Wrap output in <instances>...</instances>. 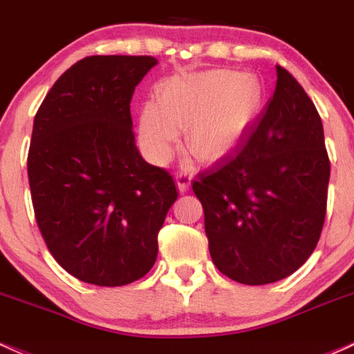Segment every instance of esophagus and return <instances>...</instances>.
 I'll return each instance as SVG.
<instances>
[{"label":"esophagus","mask_w":354,"mask_h":354,"mask_svg":"<svg viewBox=\"0 0 354 354\" xmlns=\"http://www.w3.org/2000/svg\"><path fill=\"white\" fill-rule=\"evenodd\" d=\"M176 183L178 189H180L181 193H186L188 192L189 185H192V176H189L186 171H180V173H176Z\"/></svg>","instance_id":"34e87169"}]
</instances>
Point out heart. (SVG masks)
Here are the masks:
<instances>
[{
    "instance_id": "1",
    "label": "heart",
    "mask_w": 354,
    "mask_h": 354,
    "mask_svg": "<svg viewBox=\"0 0 354 354\" xmlns=\"http://www.w3.org/2000/svg\"><path fill=\"white\" fill-rule=\"evenodd\" d=\"M263 97L262 80L252 72L213 68L169 77L156 85V104L141 109L139 146L151 161L165 165L186 127V149L215 162L242 142L262 112Z\"/></svg>"
}]
</instances>
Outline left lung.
I'll list each match as a JSON object with an SVG mask.
<instances>
[{
    "instance_id": "obj_1",
    "label": "left lung",
    "mask_w": 354,
    "mask_h": 354,
    "mask_svg": "<svg viewBox=\"0 0 354 354\" xmlns=\"http://www.w3.org/2000/svg\"><path fill=\"white\" fill-rule=\"evenodd\" d=\"M328 183L319 114L277 67L274 95L242 142L193 181L216 269L247 286L294 274L321 236Z\"/></svg>"
}]
</instances>
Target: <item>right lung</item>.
<instances>
[{"label": "right lung", "instance_id": "obj_1", "mask_svg": "<svg viewBox=\"0 0 354 354\" xmlns=\"http://www.w3.org/2000/svg\"><path fill=\"white\" fill-rule=\"evenodd\" d=\"M154 57L95 55L65 70L33 120L28 180L53 259L87 284L145 277L178 192L136 147L131 99Z\"/></svg>", "mask_w": 354, "mask_h": 354}]
</instances>
